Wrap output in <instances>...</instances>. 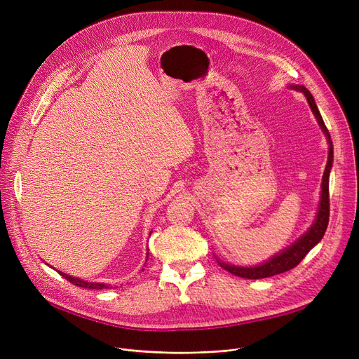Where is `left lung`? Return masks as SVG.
Here are the masks:
<instances>
[{"mask_svg":"<svg viewBox=\"0 0 359 359\" xmlns=\"http://www.w3.org/2000/svg\"><path fill=\"white\" fill-rule=\"evenodd\" d=\"M294 90H298L301 93H304V96L307 97V102L310 104V109L313 111V115L316 116L320 128L325 132V135L327 138L329 142V157H327V164L325 168L323 173V182H322V196H320V203H318V210H317V215L316 219L313 222L311 227L307 230L306 234L301 236L295 243H292L288 249H285L284 252H280L278 255H275L273 257H271L269 260H266L265 263L257 266H252V268H244V266H236V265H229L225 262H219L217 259V262L219 263V266L224 268L225 271H229L230 273L240 276V278H248V279H262V278H269L278 273H284L292 268H295L298 263L306 257V255L316 246V244L323 238L327 224H329V175H330V168H332V163H333V144L330 140V134L329 130L323 122L322 115L317 109V104L311 96V93L304 87V86H290Z\"/></svg>","mask_w":359,"mask_h":359,"instance_id":"obj_1","label":"left lung"}]
</instances>
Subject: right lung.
Wrapping results in <instances>:
<instances>
[{"label":"right lung","instance_id":"1","mask_svg":"<svg viewBox=\"0 0 359 359\" xmlns=\"http://www.w3.org/2000/svg\"><path fill=\"white\" fill-rule=\"evenodd\" d=\"M147 260H148V253H147ZM144 271V269H142ZM62 278H65L67 280H69L71 284L77 285V287H81V288H88V290H104V288H111L110 285H106V284H97V282H87V280H83L80 278H74V276H69L64 272H58Z\"/></svg>","mask_w":359,"mask_h":359}]
</instances>
